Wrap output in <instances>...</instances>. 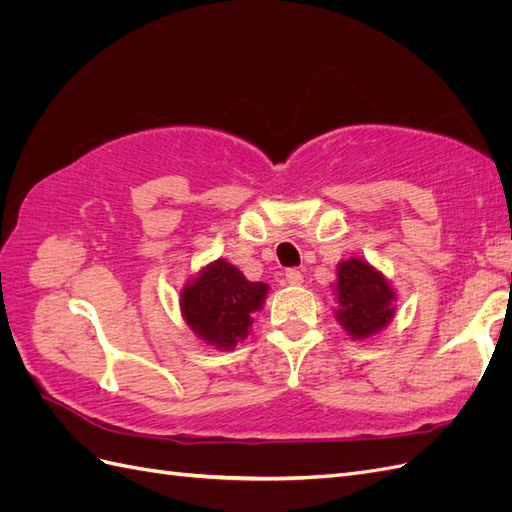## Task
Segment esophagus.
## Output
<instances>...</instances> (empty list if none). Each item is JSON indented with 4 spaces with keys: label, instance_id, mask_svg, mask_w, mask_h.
Wrapping results in <instances>:
<instances>
[{
    "label": "esophagus",
    "instance_id": "34e87169",
    "mask_svg": "<svg viewBox=\"0 0 512 512\" xmlns=\"http://www.w3.org/2000/svg\"><path fill=\"white\" fill-rule=\"evenodd\" d=\"M286 282L290 286H299L303 282V273L299 269H288L286 271Z\"/></svg>",
    "mask_w": 512,
    "mask_h": 512
}]
</instances>
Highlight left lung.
Instances as JSON below:
<instances>
[{
  "instance_id": "left-lung-1",
  "label": "left lung",
  "mask_w": 512,
  "mask_h": 512,
  "mask_svg": "<svg viewBox=\"0 0 512 512\" xmlns=\"http://www.w3.org/2000/svg\"><path fill=\"white\" fill-rule=\"evenodd\" d=\"M335 318L352 339L380 333L395 316V290L389 280L361 258L337 265Z\"/></svg>"
}]
</instances>
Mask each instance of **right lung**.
Listing matches in <instances>:
<instances>
[{"label":"right lung","instance_id":"add662e5","mask_svg":"<svg viewBox=\"0 0 512 512\" xmlns=\"http://www.w3.org/2000/svg\"><path fill=\"white\" fill-rule=\"evenodd\" d=\"M267 292L265 282L245 280L235 265L218 258L183 286L179 305L198 339L218 350H232L250 335Z\"/></svg>","mask_w":512,"mask_h":512}]
</instances>
